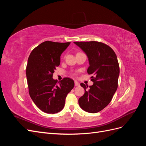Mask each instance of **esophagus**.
I'll return each mask as SVG.
<instances>
[{
	"mask_svg": "<svg viewBox=\"0 0 146 146\" xmlns=\"http://www.w3.org/2000/svg\"><path fill=\"white\" fill-rule=\"evenodd\" d=\"M79 85H80V84H79V83L77 81H75V86H78Z\"/></svg>",
	"mask_w": 146,
	"mask_h": 146,
	"instance_id": "34e87169",
	"label": "esophagus"
}]
</instances>
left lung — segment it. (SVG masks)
Returning <instances> with one entry per match:
<instances>
[{
	"instance_id": "1",
	"label": "left lung",
	"mask_w": 146,
	"mask_h": 146,
	"mask_svg": "<svg viewBox=\"0 0 146 146\" xmlns=\"http://www.w3.org/2000/svg\"><path fill=\"white\" fill-rule=\"evenodd\" d=\"M85 53L90 66L88 74H92L93 85L90 86L80 83L85 94L79 98L80 108L88 113H96L110 104L117 88L119 66L115 52L102 42L98 41L74 42Z\"/></svg>"
}]
</instances>
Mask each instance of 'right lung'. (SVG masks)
Instances as JSON below:
<instances>
[{
    "mask_svg": "<svg viewBox=\"0 0 146 146\" xmlns=\"http://www.w3.org/2000/svg\"><path fill=\"white\" fill-rule=\"evenodd\" d=\"M68 42L47 41L31 52L26 68L29 94L41 111L55 114L62 110L68 94L74 82L64 78L60 82L53 78V74L60 64V56L70 44Z\"/></svg>",
    "mask_w": 146,
    "mask_h": 146,
    "instance_id": "add662e5",
    "label": "right lung"
}]
</instances>
